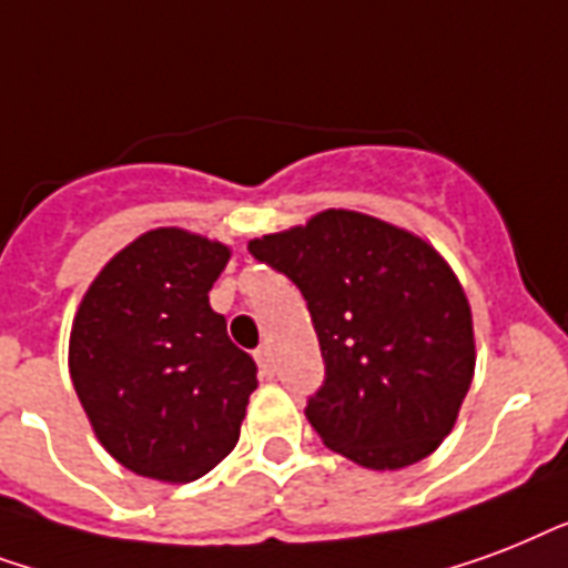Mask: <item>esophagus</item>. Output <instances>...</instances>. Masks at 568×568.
<instances>
[{"label":"esophagus","instance_id":"1","mask_svg":"<svg viewBox=\"0 0 568 568\" xmlns=\"http://www.w3.org/2000/svg\"><path fill=\"white\" fill-rule=\"evenodd\" d=\"M254 358H257V364H261L263 376H272V373H275V355H272V346H261Z\"/></svg>","mask_w":568,"mask_h":568}]
</instances>
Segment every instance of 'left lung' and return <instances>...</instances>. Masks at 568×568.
<instances>
[{
  "mask_svg": "<svg viewBox=\"0 0 568 568\" xmlns=\"http://www.w3.org/2000/svg\"><path fill=\"white\" fill-rule=\"evenodd\" d=\"M307 302L325 382L305 415L328 450L399 471L438 450L471 388V305L433 243L358 210L248 240Z\"/></svg>",
  "mask_w": 568,
  "mask_h": 568,
  "instance_id": "8db88e82",
  "label": "left lung"
}]
</instances>
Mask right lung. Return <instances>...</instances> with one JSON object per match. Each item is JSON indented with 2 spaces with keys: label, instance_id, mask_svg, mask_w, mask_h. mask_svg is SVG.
I'll return each instance as SVG.
<instances>
[{
  "label": "right lung",
  "instance_id": "obj_1",
  "mask_svg": "<svg viewBox=\"0 0 568 568\" xmlns=\"http://www.w3.org/2000/svg\"><path fill=\"white\" fill-rule=\"evenodd\" d=\"M227 261L231 245L219 240L153 227L79 302L70 379L97 442L139 477L192 483L240 442L257 367L210 307Z\"/></svg>",
  "mask_w": 568,
  "mask_h": 568
}]
</instances>
